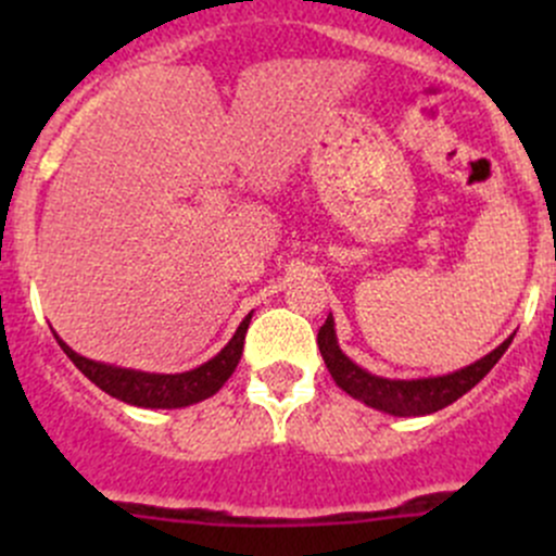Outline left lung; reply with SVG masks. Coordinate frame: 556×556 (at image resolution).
I'll return each mask as SVG.
<instances>
[{"label":"left lung","mask_w":556,"mask_h":556,"mask_svg":"<svg viewBox=\"0 0 556 556\" xmlns=\"http://www.w3.org/2000/svg\"><path fill=\"white\" fill-rule=\"evenodd\" d=\"M514 336H508L501 346L484 355L481 361L470 363V366L457 368L452 374H441V377H422V379H387L377 374L366 371L357 366L355 361L341 352L339 339H336V323L333 314H328L325 325L317 333L319 355H323L325 368L330 371L333 382L352 395L355 401L366 403V406L377 408V412L390 414V417H425L439 408L450 406V403L463 397L465 392L473 390L486 374L495 368L503 352L508 350Z\"/></svg>","instance_id":"1"}]
</instances>
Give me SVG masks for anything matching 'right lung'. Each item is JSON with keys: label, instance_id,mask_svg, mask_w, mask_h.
I'll list each match as a JSON object with an SVG mask.
<instances>
[{"label": "right lung", "instance_id": "1", "mask_svg": "<svg viewBox=\"0 0 556 556\" xmlns=\"http://www.w3.org/2000/svg\"><path fill=\"white\" fill-rule=\"evenodd\" d=\"M250 319L252 312L239 323L237 333L231 336V341H228L215 357H210L206 363H201V366L182 374H153L139 371V368H123L112 366V363L91 361V357L77 355L64 339H59L55 330L53 336L55 341H59L61 350L66 352V357H70V361L75 363L99 390H104L106 395L139 408H185L215 395V392L228 382V377L237 371L239 361H242L244 333L247 328H250Z\"/></svg>", "mask_w": 556, "mask_h": 556}]
</instances>
